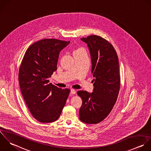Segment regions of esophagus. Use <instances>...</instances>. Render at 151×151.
I'll list each match as a JSON object with an SVG mask.
<instances>
[{
    "label": "esophagus",
    "mask_w": 151,
    "mask_h": 151,
    "mask_svg": "<svg viewBox=\"0 0 151 151\" xmlns=\"http://www.w3.org/2000/svg\"><path fill=\"white\" fill-rule=\"evenodd\" d=\"M76 93V91L73 89H70V94L71 95H74Z\"/></svg>",
    "instance_id": "34e87169"
}]
</instances>
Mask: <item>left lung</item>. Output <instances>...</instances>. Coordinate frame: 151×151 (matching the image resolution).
<instances>
[{"label":"left lung","mask_w":151,"mask_h":151,"mask_svg":"<svg viewBox=\"0 0 151 151\" xmlns=\"http://www.w3.org/2000/svg\"><path fill=\"white\" fill-rule=\"evenodd\" d=\"M81 40L89 49L94 88L92 93L77 92L82 99L79 119L96 124L108 116L116 102L121 85L118 57L113 46L101 36L91 35Z\"/></svg>","instance_id":"obj_1"}]
</instances>
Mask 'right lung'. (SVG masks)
Returning a JSON list of instances; mask_svg holds the SVG:
<instances>
[{
  "label": "right lung",
  "instance_id": "obj_1",
  "mask_svg": "<svg viewBox=\"0 0 151 151\" xmlns=\"http://www.w3.org/2000/svg\"><path fill=\"white\" fill-rule=\"evenodd\" d=\"M69 43L55 39L40 40L29 46L22 61L19 71L21 92L31 114L40 122L56 121L70 92L49 83V78L57 69L60 52Z\"/></svg>",
  "mask_w": 151,
  "mask_h": 151
}]
</instances>
